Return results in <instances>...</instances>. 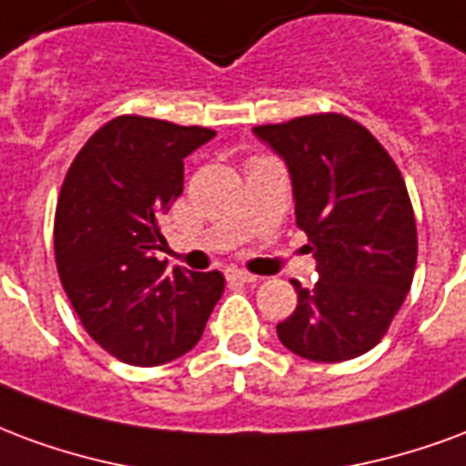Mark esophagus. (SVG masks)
I'll return each mask as SVG.
<instances>
[{"label": "esophagus", "instance_id": "34e87169", "mask_svg": "<svg viewBox=\"0 0 466 466\" xmlns=\"http://www.w3.org/2000/svg\"><path fill=\"white\" fill-rule=\"evenodd\" d=\"M226 278L233 283H256V275L246 273V270H238V268H226Z\"/></svg>", "mask_w": 466, "mask_h": 466}]
</instances>
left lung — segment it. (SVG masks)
Masks as SVG:
<instances>
[{"instance_id":"8db88e82","label":"left lung","mask_w":466,"mask_h":466,"mask_svg":"<svg viewBox=\"0 0 466 466\" xmlns=\"http://www.w3.org/2000/svg\"><path fill=\"white\" fill-rule=\"evenodd\" d=\"M290 173L295 223L308 233L318 283L293 280L298 305L278 322L285 348L312 362L365 355L405 303L417 228L402 173L368 128L340 114L256 126Z\"/></svg>"}]
</instances>
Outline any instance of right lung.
<instances>
[{
    "mask_svg": "<svg viewBox=\"0 0 466 466\" xmlns=\"http://www.w3.org/2000/svg\"><path fill=\"white\" fill-rule=\"evenodd\" d=\"M216 131L146 116L101 126L71 163L54 220L64 290L91 340L126 365L181 358L203 335L223 275L166 263L161 216L183 193V158Z\"/></svg>",
    "mask_w": 466,
    "mask_h": 466,
    "instance_id": "add662e5",
    "label": "right lung"
}]
</instances>
